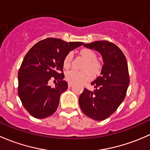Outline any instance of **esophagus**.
I'll return each mask as SVG.
<instances>
[{
    "label": "esophagus",
    "instance_id": "1",
    "mask_svg": "<svg viewBox=\"0 0 150 150\" xmlns=\"http://www.w3.org/2000/svg\"><path fill=\"white\" fill-rule=\"evenodd\" d=\"M73 86V83H71V82H69L68 83V87H72V86Z\"/></svg>",
    "mask_w": 150,
    "mask_h": 150
}]
</instances>
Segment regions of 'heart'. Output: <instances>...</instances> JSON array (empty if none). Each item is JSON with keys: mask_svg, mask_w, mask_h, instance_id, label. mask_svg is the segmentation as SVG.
Masks as SVG:
<instances>
[{"mask_svg": "<svg viewBox=\"0 0 150 150\" xmlns=\"http://www.w3.org/2000/svg\"><path fill=\"white\" fill-rule=\"evenodd\" d=\"M83 57L87 60V63L84 67L85 69H90L96 73L100 69V64L96 61V54L92 50L85 48L81 51ZM72 53H69L64 59L63 65L65 68L69 67L72 59ZM92 78V73L89 70L78 71L76 69H70L66 73V79L71 83H82L89 81Z\"/></svg>", "mask_w": 150, "mask_h": 150, "instance_id": "b5f03b06", "label": "heart"}]
</instances>
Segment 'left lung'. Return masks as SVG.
I'll return each mask as SVG.
<instances>
[{"label":"left lung","instance_id":"obj_1","mask_svg":"<svg viewBox=\"0 0 150 150\" xmlns=\"http://www.w3.org/2000/svg\"><path fill=\"white\" fill-rule=\"evenodd\" d=\"M83 46L100 53L104 64L100 76L91 83L95 90L85 88L79 105L86 116L102 121L113 114L125 99L130 81L128 63L121 50L112 43L102 40Z\"/></svg>","mask_w":150,"mask_h":150}]
</instances>
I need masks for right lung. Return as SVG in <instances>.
<instances>
[{
  "label": "right lung",
  "instance_id": "1",
  "mask_svg": "<svg viewBox=\"0 0 150 150\" xmlns=\"http://www.w3.org/2000/svg\"><path fill=\"white\" fill-rule=\"evenodd\" d=\"M83 44L50 38L37 43L27 53L18 72V94L32 116L42 119L55 112L60 96L68 87L62 73L64 58ZM52 76L58 81L54 87L48 85Z\"/></svg>",
  "mask_w": 150,
  "mask_h": 150
}]
</instances>
